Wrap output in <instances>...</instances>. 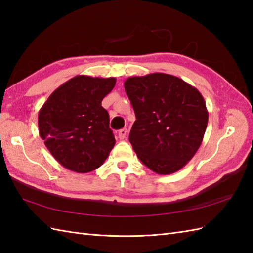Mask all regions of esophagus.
Here are the masks:
<instances>
[{"label": "esophagus", "mask_w": 253, "mask_h": 253, "mask_svg": "<svg viewBox=\"0 0 253 253\" xmlns=\"http://www.w3.org/2000/svg\"><path fill=\"white\" fill-rule=\"evenodd\" d=\"M126 135H127V129H126V128H123V129H121L120 131H118V138H120L121 140H123V139H125Z\"/></svg>", "instance_id": "34e87169"}]
</instances>
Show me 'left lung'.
I'll list each match as a JSON object with an SVG mask.
<instances>
[{
	"instance_id": "8db88e82",
	"label": "left lung",
	"mask_w": 253,
	"mask_h": 253,
	"mask_svg": "<svg viewBox=\"0 0 253 253\" xmlns=\"http://www.w3.org/2000/svg\"><path fill=\"white\" fill-rule=\"evenodd\" d=\"M124 87L136 114L129 142L139 160L160 175L184 168L201 146L208 126L201 93L163 73L129 77Z\"/></svg>"
}]
</instances>
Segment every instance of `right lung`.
I'll use <instances>...</instances> for the list:
<instances>
[{
  "instance_id": "right-lung-1",
  "label": "right lung",
  "mask_w": 253,
  "mask_h": 253,
  "mask_svg": "<svg viewBox=\"0 0 253 253\" xmlns=\"http://www.w3.org/2000/svg\"><path fill=\"white\" fill-rule=\"evenodd\" d=\"M116 79L79 75L53 92L38 115L40 137L64 168L88 173L104 163L115 144L102 100Z\"/></svg>"
}]
</instances>
